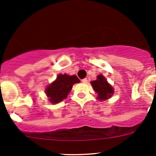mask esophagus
Listing matches in <instances>:
<instances>
[{"label": "esophagus", "mask_w": 156, "mask_h": 156, "mask_svg": "<svg viewBox=\"0 0 156 156\" xmlns=\"http://www.w3.org/2000/svg\"><path fill=\"white\" fill-rule=\"evenodd\" d=\"M82 82H83V83H84V84H86V83L87 82V78H84V79H82Z\"/></svg>", "instance_id": "34e87169"}]
</instances>
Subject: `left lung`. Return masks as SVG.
<instances>
[{
	"mask_svg": "<svg viewBox=\"0 0 156 156\" xmlns=\"http://www.w3.org/2000/svg\"><path fill=\"white\" fill-rule=\"evenodd\" d=\"M90 84L97 94V99L100 101L108 100L114 94V89L111 84H108L106 78L103 75H99L97 80L91 81Z\"/></svg>",
	"mask_w": 156,
	"mask_h": 156,
	"instance_id": "obj_1",
	"label": "left lung"
}]
</instances>
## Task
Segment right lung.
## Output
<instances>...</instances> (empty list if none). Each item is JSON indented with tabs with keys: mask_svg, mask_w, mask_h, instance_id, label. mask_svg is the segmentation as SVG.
<instances>
[{
	"mask_svg": "<svg viewBox=\"0 0 156 156\" xmlns=\"http://www.w3.org/2000/svg\"><path fill=\"white\" fill-rule=\"evenodd\" d=\"M79 82L80 80L75 75H58L56 79L48 85L45 90L49 101L52 104H56L66 99L73 84Z\"/></svg>",
	"mask_w": 156,
	"mask_h": 156,
	"instance_id": "add662e5",
	"label": "right lung"
}]
</instances>
